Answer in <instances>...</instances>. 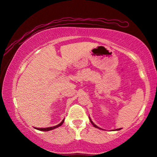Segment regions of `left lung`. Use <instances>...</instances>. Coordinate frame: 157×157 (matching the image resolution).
Returning <instances> with one entry per match:
<instances>
[{
	"instance_id": "obj_1",
	"label": "left lung",
	"mask_w": 157,
	"mask_h": 157,
	"mask_svg": "<svg viewBox=\"0 0 157 157\" xmlns=\"http://www.w3.org/2000/svg\"><path fill=\"white\" fill-rule=\"evenodd\" d=\"M89 119H90V123H91V124H93V126H94V127H95V128H99V129H102V128H100V127H98V126H97V125H95V124H94V123L93 122V121H92V120H91V118H90V116H89ZM121 128H118V129H114V130L113 131H119V130H121ZM102 130H103V129H102Z\"/></svg>"
}]
</instances>
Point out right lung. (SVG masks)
Wrapping results in <instances>:
<instances>
[{
  "mask_svg": "<svg viewBox=\"0 0 157 157\" xmlns=\"http://www.w3.org/2000/svg\"><path fill=\"white\" fill-rule=\"evenodd\" d=\"M64 121V119H63V120H62V121L61 123H60V124H59L58 125H57V126H52V127H47V128H36V129H37V130H39V131H49L53 130V129H54V128H58V127L61 126L63 124Z\"/></svg>",
  "mask_w": 157,
  "mask_h": 157,
  "instance_id": "obj_1",
  "label": "right lung"
}]
</instances>
